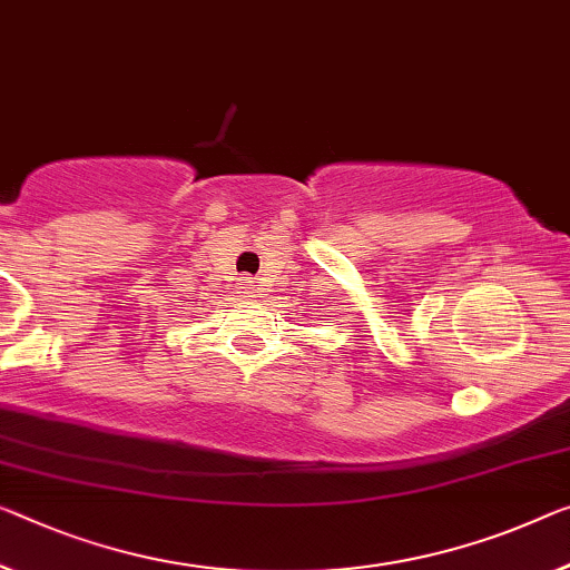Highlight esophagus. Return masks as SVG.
Returning <instances> with one entry per match:
<instances>
[{"mask_svg":"<svg viewBox=\"0 0 570 570\" xmlns=\"http://www.w3.org/2000/svg\"><path fill=\"white\" fill-rule=\"evenodd\" d=\"M252 291H255V285H252V279H244V293H247V297H252Z\"/></svg>","mask_w":570,"mask_h":570,"instance_id":"34e87169","label":"esophagus"}]
</instances>
